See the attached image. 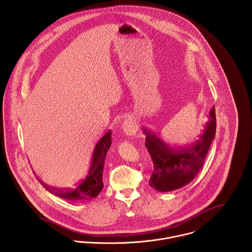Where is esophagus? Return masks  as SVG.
<instances>
[{
	"label": "esophagus",
	"instance_id": "esophagus-1",
	"mask_svg": "<svg viewBox=\"0 0 252 252\" xmlns=\"http://www.w3.org/2000/svg\"><path fill=\"white\" fill-rule=\"evenodd\" d=\"M122 128H123V131L124 133L127 135V136H136L137 134V125H136V122L133 118L129 117L127 118L123 125H122Z\"/></svg>",
	"mask_w": 252,
	"mask_h": 252
}]
</instances>
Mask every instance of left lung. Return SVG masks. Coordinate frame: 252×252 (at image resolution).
Returning <instances> with one entry per match:
<instances>
[{"label": "left lung", "instance_id": "left-lung-1", "mask_svg": "<svg viewBox=\"0 0 252 252\" xmlns=\"http://www.w3.org/2000/svg\"><path fill=\"white\" fill-rule=\"evenodd\" d=\"M216 131L215 106L197 139L185 146L177 148L170 146L158 136L144 129L145 146L154 165L149 185L157 191L170 192L191 182L203 167L211 144L216 138Z\"/></svg>", "mask_w": 252, "mask_h": 252}]
</instances>
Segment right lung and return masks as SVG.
I'll return each mask as SVG.
<instances>
[{
  "label": "right lung",
  "instance_id": "add662e5",
  "mask_svg": "<svg viewBox=\"0 0 252 252\" xmlns=\"http://www.w3.org/2000/svg\"><path fill=\"white\" fill-rule=\"evenodd\" d=\"M110 145L111 131L108 132L95 145L87 174L75 187L70 189H55L43 182L41 184L51 194L71 202H80L96 198L104 188L103 172L105 159Z\"/></svg>",
  "mask_w": 252,
  "mask_h": 252
}]
</instances>
